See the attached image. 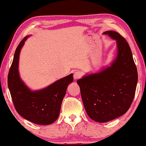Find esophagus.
<instances>
[{"label": "esophagus", "mask_w": 146, "mask_h": 146, "mask_svg": "<svg viewBox=\"0 0 146 146\" xmlns=\"http://www.w3.org/2000/svg\"><path fill=\"white\" fill-rule=\"evenodd\" d=\"M81 77H82V73L78 71V72H75L74 73V79L75 80L80 78Z\"/></svg>", "instance_id": "1"}]
</instances>
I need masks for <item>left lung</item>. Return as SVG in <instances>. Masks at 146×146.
I'll return each mask as SVG.
<instances>
[{
  "label": "left lung",
  "mask_w": 146,
  "mask_h": 146,
  "mask_svg": "<svg viewBox=\"0 0 146 146\" xmlns=\"http://www.w3.org/2000/svg\"><path fill=\"white\" fill-rule=\"evenodd\" d=\"M117 42V54L108 66L78 80L87 114L98 122H107L126 113L132 103L137 71L130 47L115 31H106Z\"/></svg>",
  "instance_id": "left-lung-1"
}]
</instances>
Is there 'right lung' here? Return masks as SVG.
I'll list each match as a JSON object with an SVG mask.
<instances>
[{"instance_id":"obj_1","label":"right lung","mask_w":146,"mask_h":146,"mask_svg":"<svg viewBox=\"0 0 146 146\" xmlns=\"http://www.w3.org/2000/svg\"><path fill=\"white\" fill-rule=\"evenodd\" d=\"M29 36L24 38L16 49L8 75V86L16 110L21 116L36 124L48 125L58 117L68 86L73 82V74H70L40 90L29 89L19 72L20 52Z\"/></svg>"}]
</instances>
